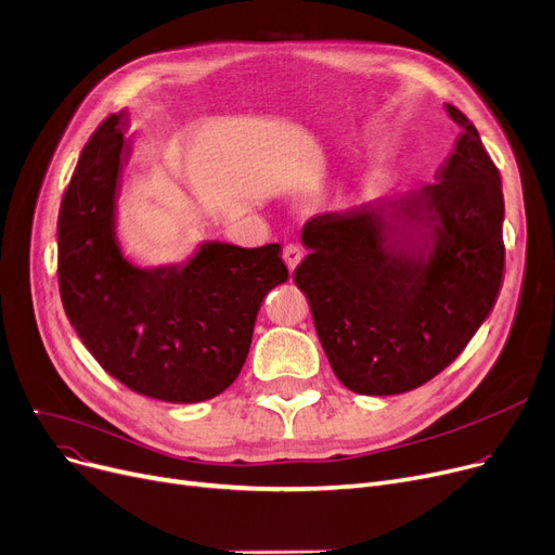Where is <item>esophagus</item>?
Instances as JSON below:
<instances>
[{"label":"esophagus","instance_id":"34e87169","mask_svg":"<svg viewBox=\"0 0 555 555\" xmlns=\"http://www.w3.org/2000/svg\"><path fill=\"white\" fill-rule=\"evenodd\" d=\"M282 257H284V261H286L288 271H294V269L298 267V263H300V259H302V248H300L298 244H294V242H288V244H284Z\"/></svg>","mask_w":555,"mask_h":555}]
</instances>
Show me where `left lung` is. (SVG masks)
<instances>
[{
	"label": "left lung",
	"instance_id": "1",
	"mask_svg": "<svg viewBox=\"0 0 555 555\" xmlns=\"http://www.w3.org/2000/svg\"><path fill=\"white\" fill-rule=\"evenodd\" d=\"M461 128L438 182L382 196L302 228L296 269L338 382L398 395L431 382L488 319L504 278L501 178L477 128Z\"/></svg>",
	"mask_w": 555,
	"mask_h": 555
}]
</instances>
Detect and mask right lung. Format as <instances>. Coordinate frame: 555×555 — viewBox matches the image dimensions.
Listing matches in <instances>:
<instances>
[{"label": "right lung", "instance_id": "obj_1", "mask_svg": "<svg viewBox=\"0 0 555 555\" xmlns=\"http://www.w3.org/2000/svg\"><path fill=\"white\" fill-rule=\"evenodd\" d=\"M126 119L113 113L99 124L63 194L61 300L105 373L153 400L203 402L242 373L257 311L288 269L280 244H205L178 269L130 267L115 242Z\"/></svg>", "mask_w": 555, "mask_h": 555}]
</instances>
